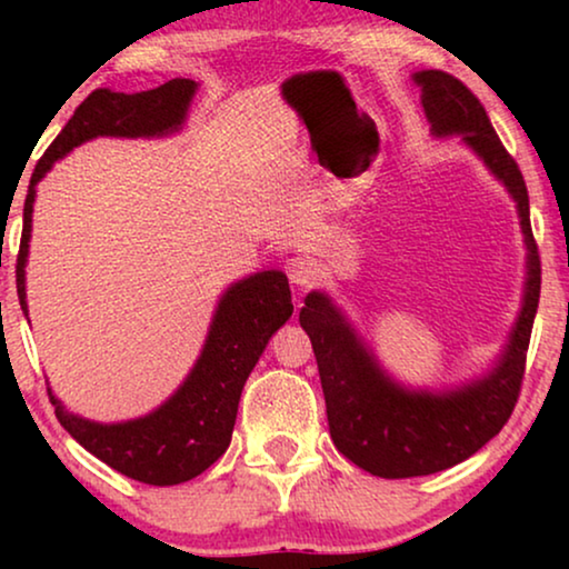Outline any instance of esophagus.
Wrapping results in <instances>:
<instances>
[{
  "instance_id": "1",
  "label": "esophagus",
  "mask_w": 569,
  "mask_h": 569,
  "mask_svg": "<svg viewBox=\"0 0 569 569\" xmlns=\"http://www.w3.org/2000/svg\"><path fill=\"white\" fill-rule=\"evenodd\" d=\"M287 277H290V282L298 287L313 284V279H316L313 259H308V256H292V259L287 261Z\"/></svg>"
}]
</instances>
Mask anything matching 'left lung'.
<instances>
[{
  "mask_svg": "<svg viewBox=\"0 0 569 569\" xmlns=\"http://www.w3.org/2000/svg\"><path fill=\"white\" fill-rule=\"evenodd\" d=\"M432 137H458L516 201L526 243L523 300L492 368L456 388H411L368 347L331 295L313 290L300 326L313 345L329 432L339 453L383 479L427 477L466 461L487 446L516 409L526 352L541 292V261L531 232L528 191L516 160L495 134L485 106L461 80L438 69L411 74Z\"/></svg>",
  "mask_w": 569,
  "mask_h": 569,
  "instance_id": "1",
  "label": "left lung"
}]
</instances>
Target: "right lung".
<instances>
[{
    "label": "right lung",
    "mask_w": 569,
    "mask_h": 569,
    "mask_svg": "<svg viewBox=\"0 0 569 569\" xmlns=\"http://www.w3.org/2000/svg\"><path fill=\"white\" fill-rule=\"evenodd\" d=\"M197 90L199 84L193 80L176 77L160 88L134 96L100 88L82 100L67 127L38 160L28 186L18 253L22 313L28 316L26 263L38 181L49 173L53 162L96 137L150 139L176 134L189 116ZM290 316L292 295L284 271H256L222 292L191 372L150 415L127 422H96L69 411L49 386L53 411L61 427L84 450L123 477L152 487L181 485L207 471L228 450L246 380L267 349L271 333H277Z\"/></svg>",
    "instance_id": "add662e5"
}]
</instances>
